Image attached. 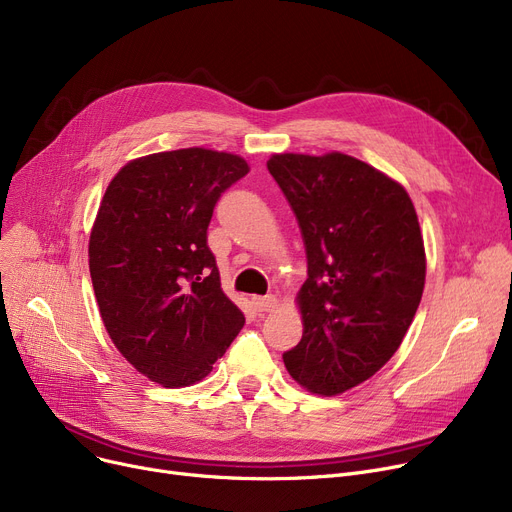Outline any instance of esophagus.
<instances>
[{"instance_id": "esophagus-1", "label": "esophagus", "mask_w": 512, "mask_h": 512, "mask_svg": "<svg viewBox=\"0 0 512 512\" xmlns=\"http://www.w3.org/2000/svg\"><path fill=\"white\" fill-rule=\"evenodd\" d=\"M276 305H278V299L274 297V294H267V297H253V307L261 313L276 309Z\"/></svg>"}]
</instances>
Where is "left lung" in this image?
I'll use <instances>...</instances> for the list:
<instances>
[{"instance_id":"8db88e82","label":"left lung","mask_w":512,"mask_h":512,"mask_svg":"<svg viewBox=\"0 0 512 512\" xmlns=\"http://www.w3.org/2000/svg\"><path fill=\"white\" fill-rule=\"evenodd\" d=\"M307 251L301 342L282 355L315 394L369 380L396 353L421 303L425 249L411 197L344 153L272 155Z\"/></svg>"}]
</instances>
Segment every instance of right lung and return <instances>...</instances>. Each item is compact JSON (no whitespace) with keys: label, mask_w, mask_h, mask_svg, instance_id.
Segmentation results:
<instances>
[{"label":"right lung","mask_w":512,"mask_h":512,"mask_svg":"<svg viewBox=\"0 0 512 512\" xmlns=\"http://www.w3.org/2000/svg\"><path fill=\"white\" fill-rule=\"evenodd\" d=\"M247 172L238 155L191 147L132 159L107 186L89 240L91 280L107 334L151 382L203 380L245 326L222 290L207 226Z\"/></svg>","instance_id":"1"}]
</instances>
